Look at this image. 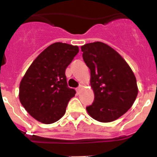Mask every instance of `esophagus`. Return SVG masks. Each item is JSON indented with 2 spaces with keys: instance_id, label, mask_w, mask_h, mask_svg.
<instances>
[{
  "instance_id": "1",
  "label": "esophagus",
  "mask_w": 157,
  "mask_h": 157,
  "mask_svg": "<svg viewBox=\"0 0 157 157\" xmlns=\"http://www.w3.org/2000/svg\"><path fill=\"white\" fill-rule=\"evenodd\" d=\"M80 90H81V86H79L76 88V92H77V94H78V93H79Z\"/></svg>"
}]
</instances>
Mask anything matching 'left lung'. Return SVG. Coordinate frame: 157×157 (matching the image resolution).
I'll use <instances>...</instances> for the list:
<instances>
[{
  "label": "left lung",
  "mask_w": 157,
  "mask_h": 157,
  "mask_svg": "<svg viewBox=\"0 0 157 157\" xmlns=\"http://www.w3.org/2000/svg\"><path fill=\"white\" fill-rule=\"evenodd\" d=\"M83 60L90 70L94 101L89 115L102 123L114 121L130 109L138 95L136 78L120 54L105 43L81 47Z\"/></svg>",
  "instance_id": "1"
}]
</instances>
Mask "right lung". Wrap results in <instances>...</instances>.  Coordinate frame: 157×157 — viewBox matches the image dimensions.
Instances as JSON below:
<instances>
[{"label":"right lung","instance_id":"right-lung-1","mask_svg":"<svg viewBox=\"0 0 157 157\" xmlns=\"http://www.w3.org/2000/svg\"><path fill=\"white\" fill-rule=\"evenodd\" d=\"M78 52V47L56 42L47 47L31 63L19 85V100L37 121L50 124L64 115L71 98L65 70Z\"/></svg>","mask_w":157,"mask_h":157}]
</instances>
